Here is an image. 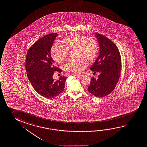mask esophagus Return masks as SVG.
I'll use <instances>...</instances> for the list:
<instances>
[{
	"instance_id": "esophagus-1",
	"label": "esophagus",
	"mask_w": 147,
	"mask_h": 147,
	"mask_svg": "<svg viewBox=\"0 0 147 147\" xmlns=\"http://www.w3.org/2000/svg\"><path fill=\"white\" fill-rule=\"evenodd\" d=\"M74 76H76V77H81L82 76V74H74Z\"/></svg>"
}]
</instances>
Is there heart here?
<instances>
[{
    "instance_id": "b5f03b06",
    "label": "heart",
    "mask_w": 147,
    "mask_h": 147,
    "mask_svg": "<svg viewBox=\"0 0 147 147\" xmlns=\"http://www.w3.org/2000/svg\"><path fill=\"white\" fill-rule=\"evenodd\" d=\"M63 46L58 43L53 45L51 54L56 63H60L67 59V50L75 49L77 58L70 59L65 66V69L71 72L78 73L84 71L88 65L86 60H94L98 54L97 43L91 37L73 33L63 39Z\"/></svg>"
}]
</instances>
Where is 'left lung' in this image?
Here are the masks:
<instances>
[{"label": "left lung", "instance_id": "8db88e82", "mask_svg": "<svg viewBox=\"0 0 147 147\" xmlns=\"http://www.w3.org/2000/svg\"><path fill=\"white\" fill-rule=\"evenodd\" d=\"M99 45V55L90 70L100 73L97 79L92 77L88 91L97 97L110 94L120 77L121 60L115 43L105 36L95 33Z\"/></svg>", "mask_w": 147, "mask_h": 147}]
</instances>
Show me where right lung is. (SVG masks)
Segmentation results:
<instances>
[{"mask_svg": "<svg viewBox=\"0 0 147 147\" xmlns=\"http://www.w3.org/2000/svg\"><path fill=\"white\" fill-rule=\"evenodd\" d=\"M57 35L51 33L39 39L29 48L26 58V70L32 86L39 95L48 99L63 92L67 78L61 76L55 80L52 77L55 71L62 72L51 56V49Z\"/></svg>", "mask_w": 147, "mask_h": 147, "instance_id": "right-lung-1", "label": "right lung"}]
</instances>
